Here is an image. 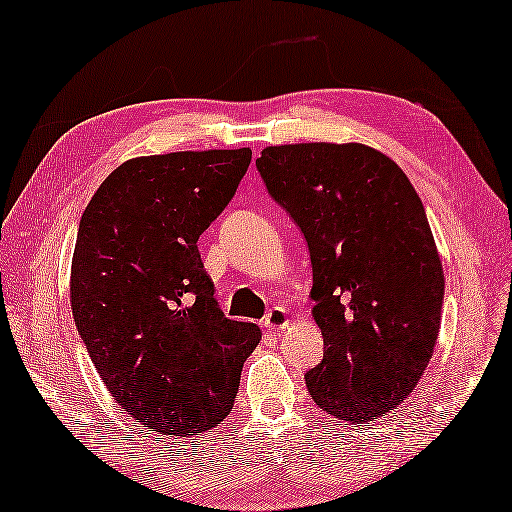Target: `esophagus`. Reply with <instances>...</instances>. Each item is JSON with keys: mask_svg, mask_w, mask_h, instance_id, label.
<instances>
[{"mask_svg": "<svg viewBox=\"0 0 512 512\" xmlns=\"http://www.w3.org/2000/svg\"><path fill=\"white\" fill-rule=\"evenodd\" d=\"M286 324H288V311L284 309V306H273V309L266 313L264 327L268 331H280L286 327Z\"/></svg>", "mask_w": 512, "mask_h": 512, "instance_id": "1", "label": "esophagus"}]
</instances>
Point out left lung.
<instances>
[{"label": "left lung", "mask_w": 512, "mask_h": 512, "mask_svg": "<svg viewBox=\"0 0 512 512\" xmlns=\"http://www.w3.org/2000/svg\"><path fill=\"white\" fill-rule=\"evenodd\" d=\"M257 170L311 253L315 405L347 423L385 416L418 385L441 329L445 277L421 199L360 143L266 147Z\"/></svg>", "instance_id": "1"}]
</instances>
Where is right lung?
Masks as SVG:
<instances>
[{
    "mask_svg": "<svg viewBox=\"0 0 512 512\" xmlns=\"http://www.w3.org/2000/svg\"><path fill=\"white\" fill-rule=\"evenodd\" d=\"M250 159L248 147L138 156L82 212L73 320L114 401L150 432L217 427L262 340L257 324L224 318L197 248Z\"/></svg>",
    "mask_w": 512,
    "mask_h": 512,
    "instance_id": "1",
    "label": "right lung"
}]
</instances>
